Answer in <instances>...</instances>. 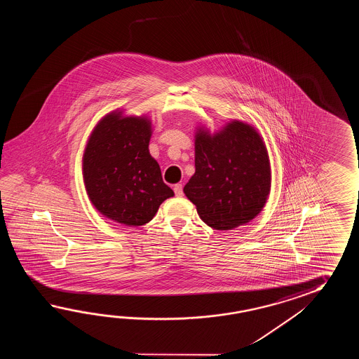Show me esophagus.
Wrapping results in <instances>:
<instances>
[{
  "label": "esophagus",
  "mask_w": 359,
  "mask_h": 359,
  "mask_svg": "<svg viewBox=\"0 0 359 359\" xmlns=\"http://www.w3.org/2000/svg\"><path fill=\"white\" fill-rule=\"evenodd\" d=\"M173 190H175V194H176V196H182V195H183L182 184H176V186H175V187H173Z\"/></svg>",
  "instance_id": "1"
}]
</instances>
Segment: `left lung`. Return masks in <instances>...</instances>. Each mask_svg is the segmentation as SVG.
Instances as JSON below:
<instances>
[{
    "label": "left lung",
    "mask_w": 359,
    "mask_h": 359,
    "mask_svg": "<svg viewBox=\"0 0 359 359\" xmlns=\"http://www.w3.org/2000/svg\"><path fill=\"white\" fill-rule=\"evenodd\" d=\"M271 165L254 127L232 121L218 133L200 127L195 135V173L183 192L200 218L214 229L252 221L266 205Z\"/></svg>",
    "instance_id": "obj_1"
}]
</instances>
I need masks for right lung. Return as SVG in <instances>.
Here are the masks:
<instances>
[{"label": "right lung", "instance_id": "right-lung-1", "mask_svg": "<svg viewBox=\"0 0 359 359\" xmlns=\"http://www.w3.org/2000/svg\"><path fill=\"white\" fill-rule=\"evenodd\" d=\"M150 137L146 116L122 111L105 115L92 130L83 154L84 184L93 206L111 221L144 226L175 195L149 153Z\"/></svg>", "mask_w": 359, "mask_h": 359}]
</instances>
